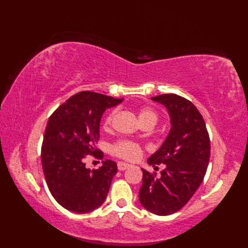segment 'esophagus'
<instances>
[{"instance_id": "obj_1", "label": "esophagus", "mask_w": 248, "mask_h": 248, "mask_svg": "<svg viewBox=\"0 0 248 248\" xmlns=\"http://www.w3.org/2000/svg\"><path fill=\"white\" fill-rule=\"evenodd\" d=\"M117 167H118V170L123 171L124 170H127V168L130 167V165L128 164V163H124V162H118L117 163Z\"/></svg>"}]
</instances>
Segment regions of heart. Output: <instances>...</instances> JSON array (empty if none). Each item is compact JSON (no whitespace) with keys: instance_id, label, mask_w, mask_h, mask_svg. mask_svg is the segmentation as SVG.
Instances as JSON below:
<instances>
[{"instance_id":"1","label":"heart","mask_w":248,"mask_h":248,"mask_svg":"<svg viewBox=\"0 0 248 248\" xmlns=\"http://www.w3.org/2000/svg\"><path fill=\"white\" fill-rule=\"evenodd\" d=\"M113 116H114V113L109 114L108 117L105 118V121H104L105 127H108L110 123H112ZM139 118H140V123L141 121L149 120V119L156 121V115L154 110H151L150 108H144L140 110ZM110 151H112L113 155H117L119 157H123V159L129 160V161H134L136 159H139L141 155L140 147L138 144L133 143V141H129V140L118 141V143H116L115 145L112 146Z\"/></svg>"}]
</instances>
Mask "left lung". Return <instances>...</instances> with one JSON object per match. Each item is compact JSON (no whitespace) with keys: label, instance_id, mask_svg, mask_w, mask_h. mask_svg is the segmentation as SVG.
Here are the masks:
<instances>
[{"label":"left lung","instance_id":"left-lung-1","mask_svg":"<svg viewBox=\"0 0 248 248\" xmlns=\"http://www.w3.org/2000/svg\"><path fill=\"white\" fill-rule=\"evenodd\" d=\"M151 100L167 109L170 130L147 161L152 166L165 164L164 170L155 178L141 168L139 199L149 212L165 217L184 207L202 183L210 160V139L202 114L188 100L175 93Z\"/></svg>","mask_w":248,"mask_h":248}]
</instances>
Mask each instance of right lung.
Instances as JSON below:
<instances>
[{
  "mask_svg": "<svg viewBox=\"0 0 248 248\" xmlns=\"http://www.w3.org/2000/svg\"><path fill=\"white\" fill-rule=\"evenodd\" d=\"M124 101L93 92L73 94L46 124L41 147V163L52 196L62 207L76 213H88L101 205L117 172L114 161L91 170L87 155L103 156L94 143L100 136V121L107 108Z\"/></svg>",
  "mask_w": 248,
  "mask_h": 248,
  "instance_id": "obj_1",
  "label": "right lung"
}]
</instances>
